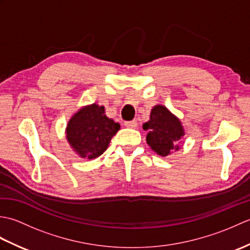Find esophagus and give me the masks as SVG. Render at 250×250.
Wrapping results in <instances>:
<instances>
[{
    "mask_svg": "<svg viewBox=\"0 0 250 250\" xmlns=\"http://www.w3.org/2000/svg\"><path fill=\"white\" fill-rule=\"evenodd\" d=\"M125 125L126 128H131V129H135L137 126V121L136 120H132V121H125Z\"/></svg>",
    "mask_w": 250,
    "mask_h": 250,
    "instance_id": "esophagus-1",
    "label": "esophagus"
}]
</instances>
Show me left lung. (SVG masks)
<instances>
[{"instance_id":"left-lung-1","label":"left lung","mask_w":250,"mask_h":250,"mask_svg":"<svg viewBox=\"0 0 250 250\" xmlns=\"http://www.w3.org/2000/svg\"><path fill=\"white\" fill-rule=\"evenodd\" d=\"M143 129L147 131V144L161 157L178 150V143L185 135L182 122L163 105L151 109L150 119L143 125Z\"/></svg>"}]
</instances>
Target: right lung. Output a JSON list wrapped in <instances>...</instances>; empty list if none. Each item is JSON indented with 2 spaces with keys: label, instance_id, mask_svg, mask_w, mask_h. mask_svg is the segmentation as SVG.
I'll use <instances>...</instances> for the list:
<instances>
[{
  "label": "right lung",
  "instance_id": "right-lung-1",
  "mask_svg": "<svg viewBox=\"0 0 250 250\" xmlns=\"http://www.w3.org/2000/svg\"><path fill=\"white\" fill-rule=\"evenodd\" d=\"M120 125L105 115L104 106H83L70 119L65 133L68 144L81 158L92 160L107 149Z\"/></svg>",
  "mask_w": 250,
  "mask_h": 250
}]
</instances>
